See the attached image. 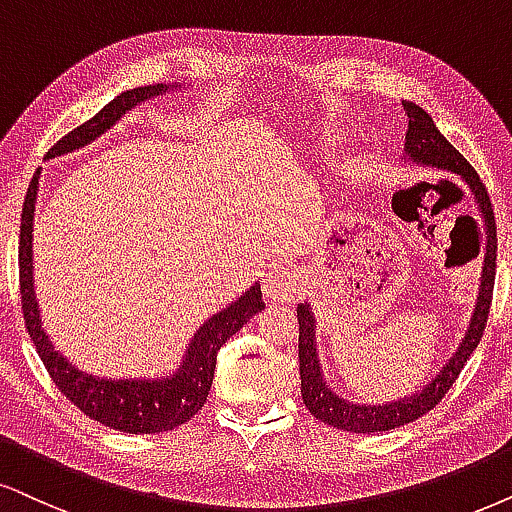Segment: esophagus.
Segmentation results:
<instances>
[{"label":"esophagus","mask_w":512,"mask_h":512,"mask_svg":"<svg viewBox=\"0 0 512 512\" xmlns=\"http://www.w3.org/2000/svg\"><path fill=\"white\" fill-rule=\"evenodd\" d=\"M262 290L271 302H288L300 290V278L290 267H271L262 278Z\"/></svg>","instance_id":"obj_1"}]
</instances>
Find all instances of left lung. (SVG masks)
<instances>
[{
	"label": "left lung",
	"instance_id": "left-lung-1",
	"mask_svg": "<svg viewBox=\"0 0 512 512\" xmlns=\"http://www.w3.org/2000/svg\"><path fill=\"white\" fill-rule=\"evenodd\" d=\"M406 118H409V132H406L404 144V163H413L420 167H435V170L451 172L468 184L470 196L475 198L477 210H480L484 231H487V252H484L480 295H477L475 312L468 323L461 345L439 373L416 390L397 401H385V404H354L331 390V385L323 378V368L316 352V321L312 314V304H297V323H300V340H297V352H300V380H302V401L314 418L347 432H385L399 425L413 423V420L425 416L430 409L442 401L449 387L456 383L463 366L468 364L470 354L480 345L484 328H487V316L491 307V295H494V276H496V222L494 210H491L489 193L484 184L472 170V165L456 151L444 134L439 132L435 120L430 118L418 103L401 101Z\"/></svg>",
	"mask_w": 512,
	"mask_h": 512
}]
</instances>
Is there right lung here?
Returning <instances> with one entry per match:
<instances>
[{"mask_svg":"<svg viewBox=\"0 0 512 512\" xmlns=\"http://www.w3.org/2000/svg\"><path fill=\"white\" fill-rule=\"evenodd\" d=\"M174 89H181V84H148V87L127 89V92L115 96L111 103H106L92 120H87L73 132H68L61 141H56L49 148L47 160L92 144L96 137L108 132L134 106L153 99V96L174 92ZM37 191H40V170L32 177L30 189L25 193L18 269H21L25 328H28V335L35 342L37 354H40L42 364L47 366L51 380L77 409L94 418L96 423L129 432V435H155V432L172 430L191 420L203 409L210 394L219 347L264 309L260 283L250 286L222 312L212 314L193 333L184 359L170 375H163V378H99V375L80 371L73 361L63 357L61 349L54 347L42 326L40 304H37L35 295V271H32L35 269L32 267V222H35Z\"/></svg>","mask_w":512,"mask_h":512,"instance_id":"add662e5","label":"right lung"}]
</instances>
